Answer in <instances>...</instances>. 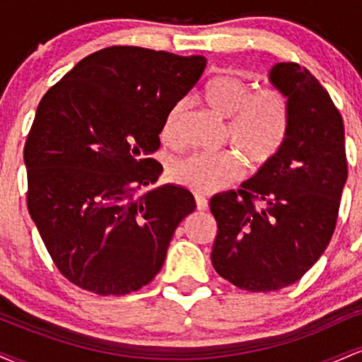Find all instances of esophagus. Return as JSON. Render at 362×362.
I'll return each instance as SVG.
<instances>
[{"label": "esophagus", "instance_id": "esophagus-1", "mask_svg": "<svg viewBox=\"0 0 362 362\" xmlns=\"http://www.w3.org/2000/svg\"><path fill=\"white\" fill-rule=\"evenodd\" d=\"M195 206H197V211H206L207 209V199L202 197V195H195Z\"/></svg>", "mask_w": 362, "mask_h": 362}]
</instances>
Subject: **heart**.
I'll return each instance as SVG.
<instances>
[{
  "label": "heart",
  "instance_id": "b5f03b06",
  "mask_svg": "<svg viewBox=\"0 0 362 362\" xmlns=\"http://www.w3.org/2000/svg\"><path fill=\"white\" fill-rule=\"evenodd\" d=\"M253 86L236 74H221L209 81L204 100L219 117L228 119L226 136L253 165L269 161L279 151L289 126L288 98L277 90L253 93ZM184 102L172 107L161 127L165 143L177 144ZM242 163L235 153H192L173 163L170 175L194 192L211 194L242 177Z\"/></svg>",
  "mask_w": 362,
  "mask_h": 362
}]
</instances>
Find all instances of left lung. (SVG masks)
I'll list each match as a JSON object with an SVG mask.
<instances>
[{"instance_id": "obj_1", "label": "left lung", "mask_w": 362, "mask_h": 362, "mask_svg": "<svg viewBox=\"0 0 362 362\" xmlns=\"http://www.w3.org/2000/svg\"><path fill=\"white\" fill-rule=\"evenodd\" d=\"M269 81L288 98L284 143L238 192L209 202L216 272L253 293L286 288L313 267L334 235L347 180L344 120L327 90L296 62L274 64Z\"/></svg>"}]
</instances>
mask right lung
<instances>
[{"mask_svg":"<svg viewBox=\"0 0 362 362\" xmlns=\"http://www.w3.org/2000/svg\"><path fill=\"white\" fill-rule=\"evenodd\" d=\"M206 62L114 45L81 59L37 107L23 151L28 213L56 267L81 289L120 296L146 286L195 209L185 187H153L163 167L149 156Z\"/></svg>","mask_w":362,"mask_h":362,"instance_id":"obj_1","label":"right lung"}]
</instances>
